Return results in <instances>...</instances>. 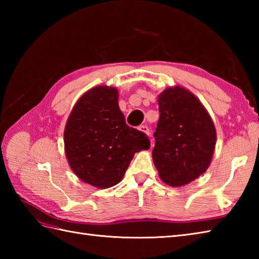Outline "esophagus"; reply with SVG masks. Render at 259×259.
<instances>
[{
    "label": "esophagus",
    "mask_w": 259,
    "mask_h": 259,
    "mask_svg": "<svg viewBox=\"0 0 259 259\" xmlns=\"http://www.w3.org/2000/svg\"><path fill=\"white\" fill-rule=\"evenodd\" d=\"M139 130L141 131V133L146 134L147 136H149V134H150V130H149V128H148L147 125H140L139 126Z\"/></svg>",
    "instance_id": "obj_1"
}]
</instances>
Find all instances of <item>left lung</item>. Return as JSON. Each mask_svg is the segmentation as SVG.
<instances>
[{"label":"left lung","instance_id":"obj_1","mask_svg":"<svg viewBox=\"0 0 259 259\" xmlns=\"http://www.w3.org/2000/svg\"><path fill=\"white\" fill-rule=\"evenodd\" d=\"M158 104L153 163L164 184L188 185L211 162L217 139L212 119L199 99L180 85L164 89Z\"/></svg>","mask_w":259,"mask_h":259}]
</instances>
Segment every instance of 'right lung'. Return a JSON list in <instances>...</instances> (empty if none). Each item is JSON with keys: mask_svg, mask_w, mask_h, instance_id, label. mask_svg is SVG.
<instances>
[{"mask_svg": "<svg viewBox=\"0 0 259 259\" xmlns=\"http://www.w3.org/2000/svg\"><path fill=\"white\" fill-rule=\"evenodd\" d=\"M113 87L98 85L82 95L64 128L70 168L83 183L100 189L122 180L135 153L150 148L148 137L125 123Z\"/></svg>", "mask_w": 259, "mask_h": 259, "instance_id": "1", "label": "right lung"}]
</instances>
